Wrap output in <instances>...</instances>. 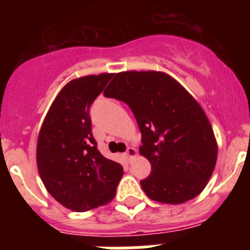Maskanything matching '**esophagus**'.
Instances as JSON below:
<instances>
[{
  "label": "esophagus",
  "instance_id": "esophagus-1",
  "mask_svg": "<svg viewBox=\"0 0 250 250\" xmlns=\"http://www.w3.org/2000/svg\"><path fill=\"white\" fill-rule=\"evenodd\" d=\"M125 154H126L127 158L132 159V158H135L136 154H138V151H136L135 147H129V149L126 150V152H125Z\"/></svg>",
  "mask_w": 250,
  "mask_h": 250
}]
</instances>
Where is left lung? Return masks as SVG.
<instances>
[{"instance_id":"8db88e82","label":"left lung","mask_w":250,"mask_h":250,"mask_svg":"<svg viewBox=\"0 0 250 250\" xmlns=\"http://www.w3.org/2000/svg\"><path fill=\"white\" fill-rule=\"evenodd\" d=\"M124 101L141 131L139 151L151 164L140 184L150 199L183 204L207 187L216 164L218 144L200 104L170 75L123 71L104 91Z\"/></svg>"}]
</instances>
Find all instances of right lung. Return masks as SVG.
Masks as SVG:
<instances>
[{"instance_id": "add662e5", "label": "right lung", "mask_w": 250, "mask_h": 250, "mask_svg": "<svg viewBox=\"0 0 250 250\" xmlns=\"http://www.w3.org/2000/svg\"><path fill=\"white\" fill-rule=\"evenodd\" d=\"M112 76L104 72L68 81L40 129V178L46 190L72 211H87L111 202L124 174L119 163L106 159L96 147L89 112Z\"/></svg>"}]
</instances>
